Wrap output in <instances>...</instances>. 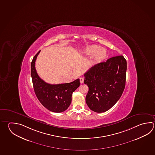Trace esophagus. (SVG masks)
Listing matches in <instances>:
<instances>
[{
    "instance_id": "esophagus-1",
    "label": "esophagus",
    "mask_w": 155,
    "mask_h": 155,
    "mask_svg": "<svg viewBox=\"0 0 155 155\" xmlns=\"http://www.w3.org/2000/svg\"><path fill=\"white\" fill-rule=\"evenodd\" d=\"M80 82H81V83H83V82H84V78H83V77H81V78H80Z\"/></svg>"
}]
</instances>
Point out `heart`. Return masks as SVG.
Segmentation results:
<instances>
[{"label": "heart", "instance_id": "heart-1", "mask_svg": "<svg viewBox=\"0 0 155 155\" xmlns=\"http://www.w3.org/2000/svg\"><path fill=\"white\" fill-rule=\"evenodd\" d=\"M82 54L84 56L93 55L92 64H99L102 62L106 58L107 54L104 49L96 45H91L85 48L82 51Z\"/></svg>", "mask_w": 155, "mask_h": 155}]
</instances>
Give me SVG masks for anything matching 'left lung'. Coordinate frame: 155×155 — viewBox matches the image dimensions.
Segmentation results:
<instances>
[{"instance_id": "1", "label": "left lung", "mask_w": 155, "mask_h": 155, "mask_svg": "<svg viewBox=\"0 0 155 155\" xmlns=\"http://www.w3.org/2000/svg\"><path fill=\"white\" fill-rule=\"evenodd\" d=\"M127 61L122 55L95 64L84 73V83L89 91L85 97L91 110L107 111L121 97L126 85Z\"/></svg>"}]
</instances>
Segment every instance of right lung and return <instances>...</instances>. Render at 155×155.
<instances>
[{"label":"right lung","mask_w":155,"mask_h":155,"mask_svg":"<svg viewBox=\"0 0 155 155\" xmlns=\"http://www.w3.org/2000/svg\"><path fill=\"white\" fill-rule=\"evenodd\" d=\"M41 50L33 58L31 72L33 85L39 101L45 108L54 112H62L70 105L73 92L79 87V79L68 83L50 84L39 77L35 68V62Z\"/></svg>","instance_id":"add662e5"}]
</instances>
